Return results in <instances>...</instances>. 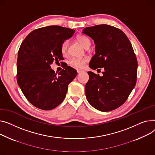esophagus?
Segmentation results:
<instances>
[{
  "label": "esophagus",
  "mask_w": 155,
  "mask_h": 155,
  "mask_svg": "<svg viewBox=\"0 0 155 155\" xmlns=\"http://www.w3.org/2000/svg\"><path fill=\"white\" fill-rule=\"evenodd\" d=\"M83 71H84L82 70V69H77V72H78V73H80V72H83Z\"/></svg>",
  "instance_id": "esophagus-1"
}]
</instances>
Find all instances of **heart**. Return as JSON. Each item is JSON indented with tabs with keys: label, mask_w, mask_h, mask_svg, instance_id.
Listing matches in <instances>:
<instances>
[{
	"label": "heart",
	"mask_w": 155,
	"mask_h": 155,
	"mask_svg": "<svg viewBox=\"0 0 155 155\" xmlns=\"http://www.w3.org/2000/svg\"><path fill=\"white\" fill-rule=\"evenodd\" d=\"M77 40L82 45H83L85 48L90 46L91 45L90 40L85 35H78L77 37ZM68 44L69 43L68 41H64L62 43L61 46V51L62 54H66L68 51ZM87 62V59L86 58H72L69 61V64L71 66L74 67L76 68H82L85 66L86 63Z\"/></svg>",
	"instance_id": "b5f03b06"
}]
</instances>
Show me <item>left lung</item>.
I'll use <instances>...</instances> for the list:
<instances>
[{"label": "left lung", "mask_w": 155, "mask_h": 155, "mask_svg": "<svg viewBox=\"0 0 155 155\" xmlns=\"http://www.w3.org/2000/svg\"><path fill=\"white\" fill-rule=\"evenodd\" d=\"M82 33L95 44L90 68L104 69L102 76L87 72V101L100 111L114 110L126 101L136 85L138 62L132 45L123 31L106 24L86 27Z\"/></svg>", "instance_id": "8db88e82"}]
</instances>
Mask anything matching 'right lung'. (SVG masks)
Returning a JSON list of instances; mask_svg holds the SVG:
<instances>
[{
  "label": "right lung",
  "instance_id": "right-lung-1",
  "mask_svg": "<svg viewBox=\"0 0 155 155\" xmlns=\"http://www.w3.org/2000/svg\"><path fill=\"white\" fill-rule=\"evenodd\" d=\"M75 31L59 25L31 32L21 45L17 62V81L27 99L35 107L51 110L64 99L68 85L77 74L67 66L58 75L51 69L54 61L63 60L62 43Z\"/></svg>",
  "mask_w": 155,
  "mask_h": 155
}]
</instances>
